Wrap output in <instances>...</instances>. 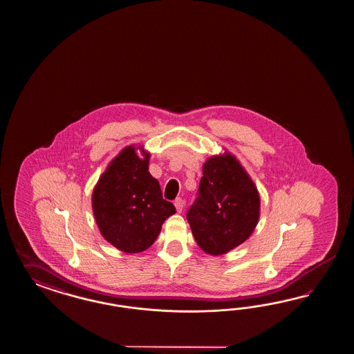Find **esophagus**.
<instances>
[{
    "instance_id": "esophagus-1",
    "label": "esophagus",
    "mask_w": 354,
    "mask_h": 354,
    "mask_svg": "<svg viewBox=\"0 0 354 354\" xmlns=\"http://www.w3.org/2000/svg\"><path fill=\"white\" fill-rule=\"evenodd\" d=\"M174 205H175V207H176L178 213H182L183 209H184V201H183L180 197H179V198H176V200L174 201Z\"/></svg>"
}]
</instances>
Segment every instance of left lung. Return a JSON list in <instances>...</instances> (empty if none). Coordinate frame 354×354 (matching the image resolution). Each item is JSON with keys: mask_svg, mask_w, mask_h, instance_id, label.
Here are the masks:
<instances>
[{"mask_svg": "<svg viewBox=\"0 0 354 354\" xmlns=\"http://www.w3.org/2000/svg\"><path fill=\"white\" fill-rule=\"evenodd\" d=\"M259 193L235 156H213L203 166L198 196L187 213L198 247L212 256L243 244L259 219Z\"/></svg>", "mask_w": 354, "mask_h": 354, "instance_id": "left-lung-1", "label": "left lung"}]
</instances>
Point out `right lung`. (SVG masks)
Masks as SVG:
<instances>
[{
    "label": "right lung",
    "mask_w": 354,
    "mask_h": 354,
    "mask_svg": "<svg viewBox=\"0 0 354 354\" xmlns=\"http://www.w3.org/2000/svg\"><path fill=\"white\" fill-rule=\"evenodd\" d=\"M148 165L149 153L129 145L109 163L92 193L101 235L124 253L148 249L160 235L163 222L175 214V206L163 200L160 183L150 175Z\"/></svg>",
    "instance_id": "1"
}]
</instances>
